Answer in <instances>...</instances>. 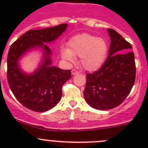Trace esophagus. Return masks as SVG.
Instances as JSON below:
<instances>
[{"instance_id": "34e87169", "label": "esophagus", "mask_w": 148, "mask_h": 148, "mask_svg": "<svg viewBox=\"0 0 148 148\" xmlns=\"http://www.w3.org/2000/svg\"><path fill=\"white\" fill-rule=\"evenodd\" d=\"M79 73V72L78 71H77L76 69H73L72 71H71V74H72L73 75H76V74H78Z\"/></svg>"}]
</instances>
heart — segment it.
Segmentation results:
<instances>
[{"mask_svg":"<svg viewBox=\"0 0 148 148\" xmlns=\"http://www.w3.org/2000/svg\"><path fill=\"white\" fill-rule=\"evenodd\" d=\"M107 52L108 44L105 39L89 34H82L69 40L68 48L62 49V56L69 62L80 57V63L84 69L95 71L104 64Z\"/></svg>","mask_w":148,"mask_h":148,"instance_id":"obj_1","label":"heart"}]
</instances>
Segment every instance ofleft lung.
I'll return each mask as SVG.
<instances>
[{"instance_id":"left-lung-1","label":"left lung","mask_w":148,"mask_h":148,"mask_svg":"<svg viewBox=\"0 0 148 148\" xmlns=\"http://www.w3.org/2000/svg\"><path fill=\"white\" fill-rule=\"evenodd\" d=\"M107 31L111 41L107 59L98 71L86 74L84 91L88 104L99 110L120 105L130 92L136 74L135 55L129 50L131 44L114 30Z\"/></svg>"}]
</instances>
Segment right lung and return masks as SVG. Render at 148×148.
<instances>
[{
    "label": "right lung",
    "instance_id": "right-lung-1",
    "mask_svg": "<svg viewBox=\"0 0 148 148\" xmlns=\"http://www.w3.org/2000/svg\"><path fill=\"white\" fill-rule=\"evenodd\" d=\"M66 23L44 29L31 30L21 36L10 47L7 77L10 90L24 107L38 112L48 111L60 101L62 86L71 78V70L52 66L51 51L44 43L54 41L66 29ZM34 48L42 51L43 59L31 74L20 68L19 61Z\"/></svg>",
    "mask_w": 148,
    "mask_h": 148
}]
</instances>
